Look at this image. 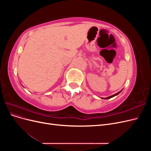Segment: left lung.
I'll list each match as a JSON object with an SVG mask.
<instances>
[{
    "label": "left lung",
    "mask_w": 151,
    "mask_h": 151,
    "mask_svg": "<svg viewBox=\"0 0 151 151\" xmlns=\"http://www.w3.org/2000/svg\"><path fill=\"white\" fill-rule=\"evenodd\" d=\"M121 92V91H120V92H118V93H117L116 94H113V95H112V96H109V97H107V98H106L105 99H109V98H112V97H113V96H116V95H117V94H119Z\"/></svg>",
    "instance_id": "1"
}]
</instances>
